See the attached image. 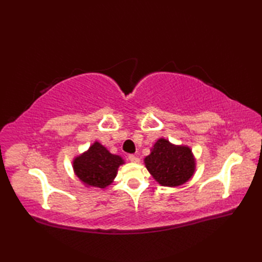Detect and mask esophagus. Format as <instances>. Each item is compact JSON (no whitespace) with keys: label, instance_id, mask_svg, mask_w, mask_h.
I'll return each mask as SVG.
<instances>
[{"label":"esophagus","instance_id":"obj_1","mask_svg":"<svg viewBox=\"0 0 262 262\" xmlns=\"http://www.w3.org/2000/svg\"><path fill=\"white\" fill-rule=\"evenodd\" d=\"M128 160L132 161V162H135V163L140 162V159H138L137 155H135V154H129V155H128Z\"/></svg>","mask_w":262,"mask_h":262}]
</instances>
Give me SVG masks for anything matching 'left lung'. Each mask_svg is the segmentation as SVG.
Wrapping results in <instances>:
<instances>
[{"label": "left lung", "instance_id": "obj_1", "mask_svg": "<svg viewBox=\"0 0 262 262\" xmlns=\"http://www.w3.org/2000/svg\"><path fill=\"white\" fill-rule=\"evenodd\" d=\"M149 173L160 185L176 187L190 179L194 170L191 151L186 146H174L161 138L145 159Z\"/></svg>", "mask_w": 262, "mask_h": 262}]
</instances>
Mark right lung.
Wrapping results in <instances>:
<instances>
[{
    "instance_id": "1",
    "label": "right lung",
    "mask_w": 262,
    "mask_h": 262,
    "mask_svg": "<svg viewBox=\"0 0 262 262\" xmlns=\"http://www.w3.org/2000/svg\"><path fill=\"white\" fill-rule=\"evenodd\" d=\"M124 163L118 155L109 153L101 144L96 142L84 154L73 162L79 179L89 186L104 188L109 186L117 174V169Z\"/></svg>"
}]
</instances>
